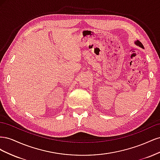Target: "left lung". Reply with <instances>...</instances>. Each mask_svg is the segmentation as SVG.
Returning a JSON list of instances; mask_svg holds the SVG:
<instances>
[{
    "instance_id": "1",
    "label": "left lung",
    "mask_w": 160,
    "mask_h": 160,
    "mask_svg": "<svg viewBox=\"0 0 160 160\" xmlns=\"http://www.w3.org/2000/svg\"><path fill=\"white\" fill-rule=\"evenodd\" d=\"M135 44L137 46H139V47H141V48H142V49H144V47H143V45H142V43L140 42L139 41H135Z\"/></svg>"
}]
</instances>
